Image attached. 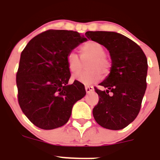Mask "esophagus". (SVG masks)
<instances>
[{
  "label": "esophagus",
  "instance_id": "34e87169",
  "mask_svg": "<svg viewBox=\"0 0 160 160\" xmlns=\"http://www.w3.org/2000/svg\"><path fill=\"white\" fill-rule=\"evenodd\" d=\"M93 90H94V88H93L92 86H85V91L88 94L92 92H93Z\"/></svg>",
  "mask_w": 160,
  "mask_h": 160
}]
</instances>
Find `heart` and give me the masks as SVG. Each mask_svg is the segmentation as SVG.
I'll use <instances>...</instances> for the list:
<instances>
[{
    "mask_svg": "<svg viewBox=\"0 0 160 160\" xmlns=\"http://www.w3.org/2000/svg\"><path fill=\"white\" fill-rule=\"evenodd\" d=\"M82 57H90L88 61L87 71L80 72L74 75V80L79 83L89 85L100 80L102 74L106 76L111 69V61L105 56V49L101 44L96 41H90L84 43L80 47ZM68 69L72 73L78 72L80 68V57L74 52H70L66 57Z\"/></svg>",
    "mask_w": 160,
    "mask_h": 160,
    "instance_id": "obj_1",
    "label": "heart"
}]
</instances>
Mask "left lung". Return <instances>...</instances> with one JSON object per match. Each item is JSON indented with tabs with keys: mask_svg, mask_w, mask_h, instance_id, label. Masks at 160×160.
<instances>
[{
	"mask_svg": "<svg viewBox=\"0 0 160 160\" xmlns=\"http://www.w3.org/2000/svg\"><path fill=\"white\" fill-rule=\"evenodd\" d=\"M86 37L103 45L110 53V73L100 83L105 90L95 91L99 102L92 114L98 124L120 130L139 114L147 88L148 60L136 43L116 32L88 31Z\"/></svg>",
	"mask_w": 160,
	"mask_h": 160,
	"instance_id": "1",
	"label": "left lung"
}]
</instances>
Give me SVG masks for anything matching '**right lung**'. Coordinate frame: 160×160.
I'll list each match as a JSON object with an SVG mask.
<instances>
[{
	"instance_id": "add662e5",
	"label": "right lung",
	"mask_w": 160,
	"mask_h": 160,
	"mask_svg": "<svg viewBox=\"0 0 160 160\" xmlns=\"http://www.w3.org/2000/svg\"><path fill=\"white\" fill-rule=\"evenodd\" d=\"M86 35V34H85ZM87 38L77 32L48 30L36 36L21 54L17 73L18 102L32 123L44 130L65 124L73 105L86 95L83 83L68 84L66 57Z\"/></svg>"
}]
</instances>
